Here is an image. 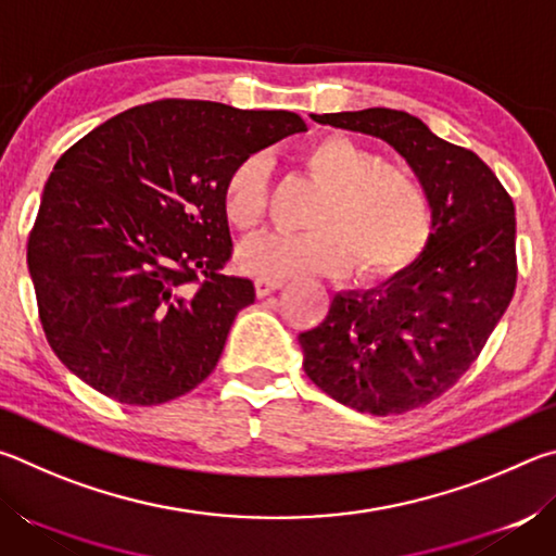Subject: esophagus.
I'll return each mask as SVG.
<instances>
[{"mask_svg":"<svg viewBox=\"0 0 556 556\" xmlns=\"http://www.w3.org/2000/svg\"><path fill=\"white\" fill-rule=\"evenodd\" d=\"M281 285H285V279H277V277H257V279H255L257 296H267V294H271V291H277Z\"/></svg>","mask_w":556,"mask_h":556,"instance_id":"34e87169","label":"esophagus"}]
</instances>
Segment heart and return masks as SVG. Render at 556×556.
<instances>
[{
	"mask_svg": "<svg viewBox=\"0 0 556 556\" xmlns=\"http://www.w3.org/2000/svg\"><path fill=\"white\" fill-rule=\"evenodd\" d=\"M301 164L324 186L308 232L275 235L242 252V267L262 277L336 275L355 260L365 277L400 271L421 255L431 232L425 188L409 168L345 135L308 144ZM269 208V168L260 154L242 156L223 184V211L235 230L255 235Z\"/></svg>",
	"mask_w": 556,
	"mask_h": 556,
	"instance_id": "b5f03b06",
	"label": "heart"
}]
</instances>
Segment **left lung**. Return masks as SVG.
Segmentation results:
<instances>
[{
  "label": "left lung",
  "instance_id": "obj_1",
  "mask_svg": "<svg viewBox=\"0 0 556 556\" xmlns=\"http://www.w3.org/2000/svg\"><path fill=\"white\" fill-rule=\"evenodd\" d=\"M380 137L407 159L431 205L427 250L370 291L336 294L299 336L304 370L333 400L388 417L454 388L510 306L517 285L515 203L481 156L400 110L314 115Z\"/></svg>",
  "mask_w": 556,
  "mask_h": 556
}]
</instances>
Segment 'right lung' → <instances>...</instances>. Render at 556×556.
<instances>
[{
  "label": "right lung",
  "mask_w": 556,
  "mask_h": 556,
  "mask_svg": "<svg viewBox=\"0 0 556 556\" xmlns=\"http://www.w3.org/2000/svg\"><path fill=\"white\" fill-rule=\"evenodd\" d=\"M304 129L287 110L168 98L78 139L43 186L26 244L46 341L65 368L139 407L199 388L255 301L248 277L225 275V176Z\"/></svg>",
  "instance_id": "right-lung-1"
}]
</instances>
